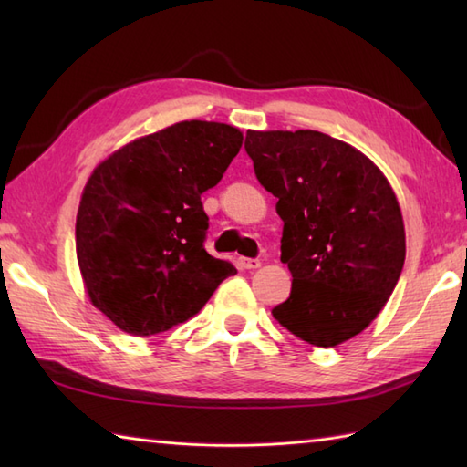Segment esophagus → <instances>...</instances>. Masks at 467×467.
Returning a JSON list of instances; mask_svg holds the SVG:
<instances>
[{
  "label": "esophagus",
  "instance_id": "1",
  "mask_svg": "<svg viewBox=\"0 0 467 467\" xmlns=\"http://www.w3.org/2000/svg\"><path fill=\"white\" fill-rule=\"evenodd\" d=\"M239 265L243 266V269L253 271V269H259L261 261H259V259H239Z\"/></svg>",
  "mask_w": 467,
  "mask_h": 467
}]
</instances>
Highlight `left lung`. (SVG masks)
Masks as SVG:
<instances>
[{
	"instance_id": "left-lung-1",
	"label": "left lung",
	"mask_w": 467,
	"mask_h": 467,
	"mask_svg": "<svg viewBox=\"0 0 467 467\" xmlns=\"http://www.w3.org/2000/svg\"><path fill=\"white\" fill-rule=\"evenodd\" d=\"M246 154L283 218L291 296L273 317L315 347L353 339L383 311L405 261L401 208L355 146L317 130H249Z\"/></svg>"
}]
</instances>
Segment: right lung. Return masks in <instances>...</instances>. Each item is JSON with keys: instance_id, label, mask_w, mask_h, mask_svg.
I'll use <instances>...</instances> for the list:
<instances>
[{"instance_id": "right-lung-1", "label": "right lung", "mask_w": 467, "mask_h": 467, "mask_svg": "<svg viewBox=\"0 0 467 467\" xmlns=\"http://www.w3.org/2000/svg\"><path fill=\"white\" fill-rule=\"evenodd\" d=\"M241 146L239 128L184 120L94 168L78 206L76 254L88 299L118 329L136 337L172 329L236 273L204 251L201 196Z\"/></svg>"}]
</instances>
